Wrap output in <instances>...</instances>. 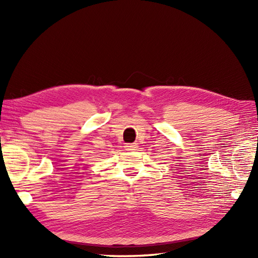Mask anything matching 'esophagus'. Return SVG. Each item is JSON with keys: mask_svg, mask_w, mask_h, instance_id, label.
Returning a JSON list of instances; mask_svg holds the SVG:
<instances>
[{"mask_svg": "<svg viewBox=\"0 0 258 258\" xmlns=\"http://www.w3.org/2000/svg\"><path fill=\"white\" fill-rule=\"evenodd\" d=\"M136 147H138L136 144H125V149L127 151H135Z\"/></svg>", "mask_w": 258, "mask_h": 258, "instance_id": "1", "label": "esophagus"}]
</instances>
